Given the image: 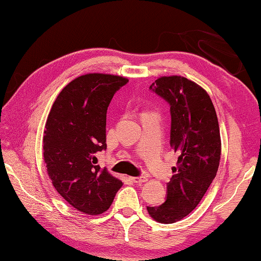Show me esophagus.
I'll list each match as a JSON object with an SVG mask.
<instances>
[{"instance_id": "1", "label": "esophagus", "mask_w": 261, "mask_h": 261, "mask_svg": "<svg viewBox=\"0 0 261 261\" xmlns=\"http://www.w3.org/2000/svg\"><path fill=\"white\" fill-rule=\"evenodd\" d=\"M132 180L134 181V183H138V184H141V183H145L146 180H147V178L145 176H140V177H132L130 178Z\"/></svg>"}]
</instances>
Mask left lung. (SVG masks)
<instances>
[{
    "label": "left lung",
    "instance_id": "left-lung-1",
    "mask_svg": "<svg viewBox=\"0 0 261 261\" xmlns=\"http://www.w3.org/2000/svg\"><path fill=\"white\" fill-rule=\"evenodd\" d=\"M149 90L169 103L170 145L178 160L166 184L165 202L147 210L158 222L174 223L198 205L216 176L221 158L219 121L206 91L188 78H158Z\"/></svg>",
    "mask_w": 261,
    "mask_h": 261
}]
</instances>
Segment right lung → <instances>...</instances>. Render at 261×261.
<instances>
[{"label": "right lung", "instance_id": "obj_1", "mask_svg": "<svg viewBox=\"0 0 261 261\" xmlns=\"http://www.w3.org/2000/svg\"><path fill=\"white\" fill-rule=\"evenodd\" d=\"M127 83V78L113 74L78 77L60 91L46 121L44 159L53 187L88 215L108 210L122 187L96 165V155L107 148V110L113 96Z\"/></svg>", "mask_w": 261, "mask_h": 261}]
</instances>
